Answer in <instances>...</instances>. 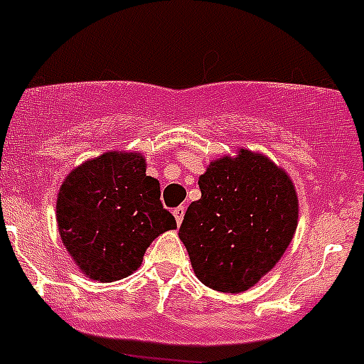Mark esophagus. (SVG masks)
Listing matches in <instances>:
<instances>
[{
	"label": "esophagus",
	"instance_id": "esophagus-1",
	"mask_svg": "<svg viewBox=\"0 0 364 364\" xmlns=\"http://www.w3.org/2000/svg\"><path fill=\"white\" fill-rule=\"evenodd\" d=\"M184 213H186L184 205H178V208H175V210H173V215H175L176 224H182V218H184Z\"/></svg>",
	"mask_w": 364,
	"mask_h": 364
}]
</instances>
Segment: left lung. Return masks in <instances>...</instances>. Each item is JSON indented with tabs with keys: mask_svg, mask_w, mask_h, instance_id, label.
I'll use <instances>...</instances> for the list:
<instances>
[{
	"mask_svg": "<svg viewBox=\"0 0 364 364\" xmlns=\"http://www.w3.org/2000/svg\"><path fill=\"white\" fill-rule=\"evenodd\" d=\"M178 230L195 275L217 291L252 288L281 260L297 228V195L284 171L242 149L215 160L198 178Z\"/></svg>",
	"mask_w": 364,
	"mask_h": 364,
	"instance_id": "1",
	"label": "left lung"
}]
</instances>
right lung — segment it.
I'll return each instance as SVG.
<instances>
[{
  "label": "right lung",
  "instance_id": "add662e5",
  "mask_svg": "<svg viewBox=\"0 0 364 364\" xmlns=\"http://www.w3.org/2000/svg\"><path fill=\"white\" fill-rule=\"evenodd\" d=\"M56 217L67 252L102 282L131 275L149 244L176 228L136 153H105L76 167L60 188Z\"/></svg>",
  "mask_w": 364,
  "mask_h": 364
}]
</instances>
